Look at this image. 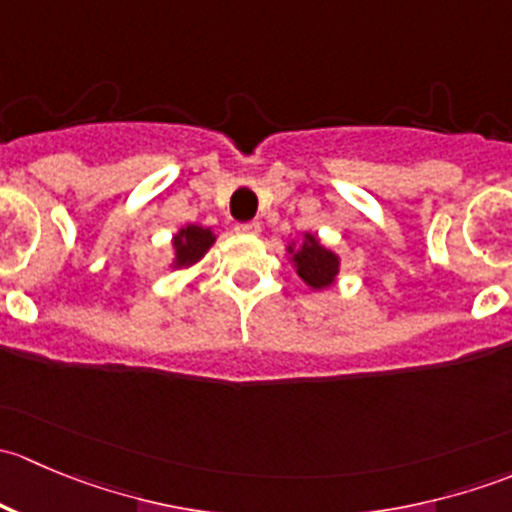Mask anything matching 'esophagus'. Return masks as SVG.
I'll list each match as a JSON object with an SVG mask.
<instances>
[{"label":"esophagus","mask_w":512,"mask_h":512,"mask_svg":"<svg viewBox=\"0 0 512 512\" xmlns=\"http://www.w3.org/2000/svg\"><path fill=\"white\" fill-rule=\"evenodd\" d=\"M235 230L240 232V235H257V232H260V223H255V220H252V223H237Z\"/></svg>","instance_id":"esophagus-1"}]
</instances>
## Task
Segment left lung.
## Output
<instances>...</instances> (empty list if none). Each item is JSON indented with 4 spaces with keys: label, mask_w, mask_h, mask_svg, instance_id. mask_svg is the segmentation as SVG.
Segmentation results:
<instances>
[{
    "label": "left lung",
    "mask_w": 512,
    "mask_h": 512,
    "mask_svg": "<svg viewBox=\"0 0 512 512\" xmlns=\"http://www.w3.org/2000/svg\"><path fill=\"white\" fill-rule=\"evenodd\" d=\"M294 262H297L299 277L314 289L329 287L334 277H337V257L329 250H324L314 237H307V242L294 250Z\"/></svg>",
    "instance_id": "1"
}]
</instances>
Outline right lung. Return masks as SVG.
Instances as JSON below:
<instances>
[{
  "instance_id": "right-lung-1",
  "label": "right lung",
  "mask_w": 512,
  "mask_h": 512,
  "mask_svg": "<svg viewBox=\"0 0 512 512\" xmlns=\"http://www.w3.org/2000/svg\"><path fill=\"white\" fill-rule=\"evenodd\" d=\"M215 242L213 232L205 230V227L188 225L185 230H180V235H175V262L178 265H193L203 257V252L208 250Z\"/></svg>"
}]
</instances>
